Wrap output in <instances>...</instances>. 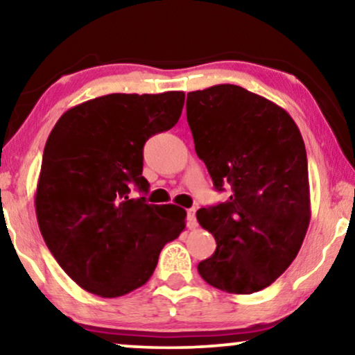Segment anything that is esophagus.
<instances>
[{
	"mask_svg": "<svg viewBox=\"0 0 355 355\" xmlns=\"http://www.w3.org/2000/svg\"><path fill=\"white\" fill-rule=\"evenodd\" d=\"M187 227H189V230H196V227H197L196 208H189V210H187Z\"/></svg>",
	"mask_w": 355,
	"mask_h": 355,
	"instance_id": "1",
	"label": "esophagus"
}]
</instances>
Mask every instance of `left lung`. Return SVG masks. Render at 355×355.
Masks as SVG:
<instances>
[{
	"instance_id": "1",
	"label": "left lung",
	"mask_w": 355,
	"mask_h": 355,
	"mask_svg": "<svg viewBox=\"0 0 355 355\" xmlns=\"http://www.w3.org/2000/svg\"><path fill=\"white\" fill-rule=\"evenodd\" d=\"M187 123L198 158L225 203L197 220L216 250L197 270L213 288L252 294L273 283L299 254L310 223L305 145L286 110L239 85L187 94Z\"/></svg>"
}]
</instances>
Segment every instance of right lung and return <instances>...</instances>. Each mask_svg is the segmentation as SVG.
I'll use <instances>...</instances> for the list:
<instances>
[{"label":"right lung","instance_id":"right-lung-1","mask_svg":"<svg viewBox=\"0 0 355 355\" xmlns=\"http://www.w3.org/2000/svg\"><path fill=\"white\" fill-rule=\"evenodd\" d=\"M184 92L110 94L67 110L43 152L35 213L45 244L67 276L100 297H119L153 275L159 252L186 227V210L130 198L144 144L181 118Z\"/></svg>","mask_w":355,"mask_h":355}]
</instances>
